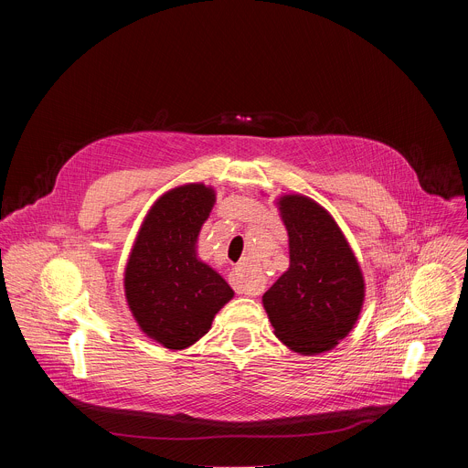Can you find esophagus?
Listing matches in <instances>:
<instances>
[{
	"instance_id": "esophagus-1",
	"label": "esophagus",
	"mask_w": 468,
	"mask_h": 468,
	"mask_svg": "<svg viewBox=\"0 0 468 468\" xmlns=\"http://www.w3.org/2000/svg\"><path fill=\"white\" fill-rule=\"evenodd\" d=\"M229 282L233 285V289L239 292V294H248V296H259L262 287L259 285L257 280H253L244 266H235V269L231 271L229 274Z\"/></svg>"
}]
</instances>
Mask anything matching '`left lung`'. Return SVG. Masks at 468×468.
<instances>
[{
  "mask_svg": "<svg viewBox=\"0 0 468 468\" xmlns=\"http://www.w3.org/2000/svg\"><path fill=\"white\" fill-rule=\"evenodd\" d=\"M278 207L291 264L262 294V305L283 345L316 356L337 346L356 325L365 300L363 272L341 228L314 199L285 194Z\"/></svg>",
  "mask_w": 468,
  "mask_h": 468,
  "instance_id": "8db88e82",
  "label": "left lung"
}]
</instances>
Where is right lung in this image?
Returning a JSON list of instances; mask_svg holds the SVG:
<instances>
[{"instance_id": "1", "label": "right lung", "mask_w": 468, "mask_h": 468, "mask_svg": "<svg viewBox=\"0 0 468 468\" xmlns=\"http://www.w3.org/2000/svg\"><path fill=\"white\" fill-rule=\"evenodd\" d=\"M215 206L204 183L163 194L146 215L125 266L127 305L146 335L185 350L211 329L233 289L196 257V240Z\"/></svg>"}]
</instances>
